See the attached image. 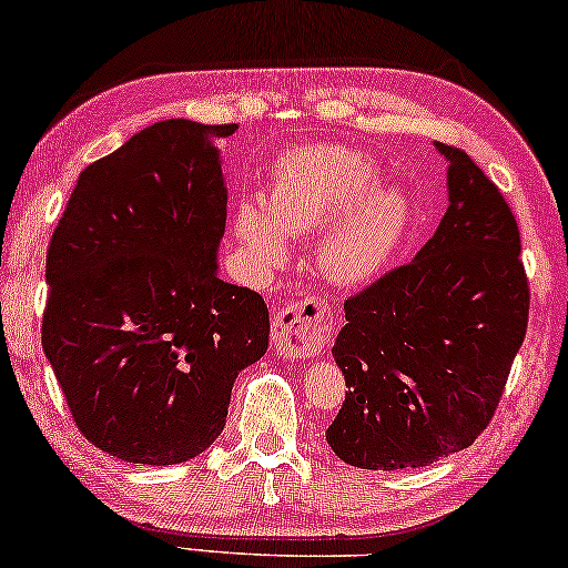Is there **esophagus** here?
Instances as JSON below:
<instances>
[{
  "mask_svg": "<svg viewBox=\"0 0 568 568\" xmlns=\"http://www.w3.org/2000/svg\"><path fill=\"white\" fill-rule=\"evenodd\" d=\"M332 303L318 295H308L277 311L273 321V346L283 359H308L332 338Z\"/></svg>",
  "mask_w": 568,
  "mask_h": 568,
  "instance_id": "34e87169",
  "label": "esophagus"
}]
</instances>
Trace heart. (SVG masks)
I'll use <instances>...</instances> for the list:
<instances>
[{
  "mask_svg": "<svg viewBox=\"0 0 568 568\" xmlns=\"http://www.w3.org/2000/svg\"><path fill=\"white\" fill-rule=\"evenodd\" d=\"M410 219V199L379 181V163L344 145H313L275 163L273 191L236 203V236L262 265H281L287 232H321L316 262L328 281L359 285L387 265Z\"/></svg>",
  "mask_w": 568,
  "mask_h": 568,
  "instance_id": "1",
  "label": "heart"
}]
</instances>
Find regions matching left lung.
I'll return each instance as SVG.
<instances>
[{
    "mask_svg": "<svg viewBox=\"0 0 568 568\" xmlns=\"http://www.w3.org/2000/svg\"><path fill=\"white\" fill-rule=\"evenodd\" d=\"M448 209L416 260L344 303L334 359L349 393L326 430L359 469L428 467L474 444L528 328L520 232L497 185L459 148Z\"/></svg>",
    "mask_w": 568,
    "mask_h": 568,
    "instance_id": "1",
    "label": "left lung"
}]
</instances>
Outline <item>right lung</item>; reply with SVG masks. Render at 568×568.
<instances>
[{"label": "right lung", "mask_w": 568, "mask_h": 568, "mask_svg": "<svg viewBox=\"0 0 568 568\" xmlns=\"http://www.w3.org/2000/svg\"><path fill=\"white\" fill-rule=\"evenodd\" d=\"M236 124L155 122L81 171L50 240L42 352L75 426L168 467L224 430L236 375L267 352L262 295L219 277Z\"/></svg>", "instance_id": "right-lung-1"}]
</instances>
